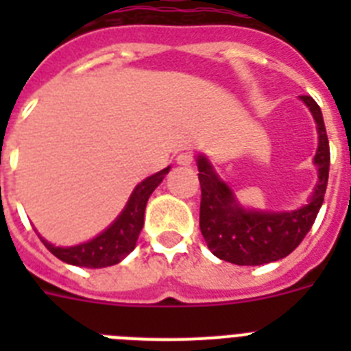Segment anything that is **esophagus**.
Returning <instances> with one entry per match:
<instances>
[{
	"label": "esophagus",
	"mask_w": 351,
	"mask_h": 351,
	"mask_svg": "<svg viewBox=\"0 0 351 351\" xmlns=\"http://www.w3.org/2000/svg\"><path fill=\"white\" fill-rule=\"evenodd\" d=\"M176 161H178L179 165H190V163H193V154L188 153V151L179 153L178 158H176Z\"/></svg>",
	"instance_id": "34e87169"
}]
</instances>
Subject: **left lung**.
Segmentation results:
<instances>
[{
  "instance_id": "obj_1",
  "label": "left lung",
  "mask_w": 351,
  "mask_h": 351,
  "mask_svg": "<svg viewBox=\"0 0 351 351\" xmlns=\"http://www.w3.org/2000/svg\"><path fill=\"white\" fill-rule=\"evenodd\" d=\"M308 105L318 130L315 165L318 182L306 206L288 213L251 210L239 206L234 193L216 176L206 156L197 158L200 200V232L207 246L218 258L235 265H263L288 256L311 230L316 214L324 204L328 181L330 149L324 116L311 96H300Z\"/></svg>"
}]
</instances>
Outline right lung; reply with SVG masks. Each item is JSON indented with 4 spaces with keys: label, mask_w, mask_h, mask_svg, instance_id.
<instances>
[{
    "label": "right lung",
    "mask_w": 351,
    "mask_h": 351,
    "mask_svg": "<svg viewBox=\"0 0 351 351\" xmlns=\"http://www.w3.org/2000/svg\"><path fill=\"white\" fill-rule=\"evenodd\" d=\"M169 170L170 167H167V169L160 170L151 178L144 179L141 184H137L123 213L98 237L71 247L54 246V244L47 243L45 239L40 237L42 243L45 244V247L51 251L52 255L58 256L63 262L77 265V267L101 269L116 265L126 255H130L135 244H137V239L141 235L142 226H144V213L149 197L156 190L158 184L163 181Z\"/></svg>",
    "instance_id": "add662e5"
}]
</instances>
